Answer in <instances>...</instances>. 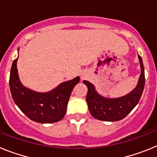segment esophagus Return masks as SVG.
Wrapping results in <instances>:
<instances>
[{"mask_svg": "<svg viewBox=\"0 0 157 157\" xmlns=\"http://www.w3.org/2000/svg\"><path fill=\"white\" fill-rule=\"evenodd\" d=\"M84 76H85L84 75H82V78H84Z\"/></svg>", "mask_w": 157, "mask_h": 157, "instance_id": "esophagus-1", "label": "esophagus"}]
</instances>
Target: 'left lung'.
Returning <instances> with one entry per match:
<instances>
[{
	"label": "left lung",
	"instance_id": "left-lung-1",
	"mask_svg": "<svg viewBox=\"0 0 157 157\" xmlns=\"http://www.w3.org/2000/svg\"><path fill=\"white\" fill-rule=\"evenodd\" d=\"M141 72L138 86L127 95L120 98L107 99L96 92L94 86L87 81H83L88 88L86 102L92 116L102 121H119L123 120L138 105L145 86V71L142 59L138 55Z\"/></svg>",
	"mask_w": 157,
	"mask_h": 157
}]
</instances>
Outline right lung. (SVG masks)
<instances>
[{
	"label": "right lung",
	"mask_w": 157,
	"mask_h": 157,
	"mask_svg": "<svg viewBox=\"0 0 157 157\" xmlns=\"http://www.w3.org/2000/svg\"><path fill=\"white\" fill-rule=\"evenodd\" d=\"M17 59L12 63L9 78L11 94L16 105L29 119L37 123H52L62 120L71 94L79 82V77L61 83L50 92H34L23 86L19 81Z\"/></svg>",
	"instance_id": "add662e5"
}]
</instances>
